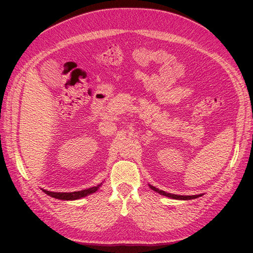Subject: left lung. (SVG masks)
I'll return each mask as SVG.
<instances>
[{
    "mask_svg": "<svg viewBox=\"0 0 253 253\" xmlns=\"http://www.w3.org/2000/svg\"><path fill=\"white\" fill-rule=\"evenodd\" d=\"M149 187H150L152 190H154L155 192H157V193H159V194H162V195H165V196H167V197H171V198H173V200L189 201V200H194V198H197V197H200V196L203 195V194H198V195H176V194H172V193H167V192H165V191H163V190H159V189H157V188H155V187H153L152 185H149Z\"/></svg>",
    "mask_w": 253,
    "mask_h": 253,
    "instance_id": "left-lung-1",
    "label": "left lung"
}]
</instances>
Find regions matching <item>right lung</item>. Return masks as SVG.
<instances>
[{"label": "right lung", "mask_w": 253, "mask_h": 253, "mask_svg": "<svg viewBox=\"0 0 253 253\" xmlns=\"http://www.w3.org/2000/svg\"><path fill=\"white\" fill-rule=\"evenodd\" d=\"M100 185H98L96 187H91L89 189H85L82 191H75V192H50V191L47 190H43V192H45V194H47L53 198H58V200H63V201H75V200H79L81 197H85L91 193L96 192V191L100 188Z\"/></svg>", "instance_id": "right-lung-1"}]
</instances>
